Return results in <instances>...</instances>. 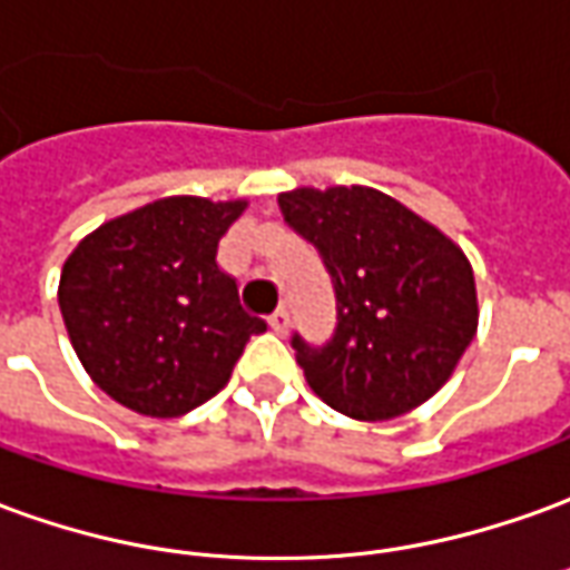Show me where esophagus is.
I'll use <instances>...</instances> for the list:
<instances>
[{
    "label": "esophagus",
    "instance_id": "34e87169",
    "mask_svg": "<svg viewBox=\"0 0 570 570\" xmlns=\"http://www.w3.org/2000/svg\"><path fill=\"white\" fill-rule=\"evenodd\" d=\"M268 326H272L277 336H284L286 326H289V312H286V308H277V312L268 317Z\"/></svg>",
    "mask_w": 570,
    "mask_h": 570
}]
</instances>
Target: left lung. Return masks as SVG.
Returning a JSON list of instances; mask_svg holds the SVG:
<instances>
[{
  "instance_id": "left-lung-1",
  "label": "left lung",
  "mask_w": 570,
  "mask_h": 570,
  "mask_svg": "<svg viewBox=\"0 0 570 570\" xmlns=\"http://www.w3.org/2000/svg\"><path fill=\"white\" fill-rule=\"evenodd\" d=\"M317 249L336 293L324 345L293 333L314 395L354 420H392L448 382L479 326L475 277L463 249L373 188H298L277 197Z\"/></svg>"
}]
</instances>
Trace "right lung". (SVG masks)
Listing matches in <instances>:
<instances>
[{"label":"right lung","mask_w":570,"mask_h":570,"mask_svg":"<svg viewBox=\"0 0 570 570\" xmlns=\"http://www.w3.org/2000/svg\"><path fill=\"white\" fill-rule=\"evenodd\" d=\"M244 200L166 197L89 234L63 262L58 305L95 385L141 416L173 420L218 395L268 324L218 268Z\"/></svg>","instance_id":"add662e5"}]
</instances>
